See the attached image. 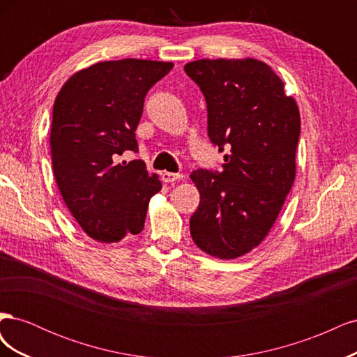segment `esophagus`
I'll return each instance as SVG.
<instances>
[{"mask_svg": "<svg viewBox=\"0 0 357 357\" xmlns=\"http://www.w3.org/2000/svg\"><path fill=\"white\" fill-rule=\"evenodd\" d=\"M183 176L178 174V172H168V171H164L162 172V180H164L165 183H174L177 180H180Z\"/></svg>", "mask_w": 357, "mask_h": 357, "instance_id": "esophagus-1", "label": "esophagus"}]
</instances>
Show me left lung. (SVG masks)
Here are the masks:
<instances>
[{
  "mask_svg": "<svg viewBox=\"0 0 357 357\" xmlns=\"http://www.w3.org/2000/svg\"><path fill=\"white\" fill-rule=\"evenodd\" d=\"M185 71L207 101L211 143L228 149L222 172L190 174L201 197L190 235L207 255L235 259L264 241L294 185L299 110L262 61L199 59Z\"/></svg>",
  "mask_w": 357,
  "mask_h": 357,
  "instance_id": "8db88e82",
  "label": "left lung"
}]
</instances>
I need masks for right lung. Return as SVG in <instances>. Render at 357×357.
<instances>
[{
    "instance_id": "right-lung-1",
    "label": "right lung",
    "mask_w": 357,
    "mask_h": 357,
    "mask_svg": "<svg viewBox=\"0 0 357 357\" xmlns=\"http://www.w3.org/2000/svg\"><path fill=\"white\" fill-rule=\"evenodd\" d=\"M172 67L131 58L93 63L73 74L53 104V174L73 218L96 241L142 232L149 201L162 189L143 160L114 165V159L138 150L146 95Z\"/></svg>"
}]
</instances>
